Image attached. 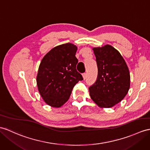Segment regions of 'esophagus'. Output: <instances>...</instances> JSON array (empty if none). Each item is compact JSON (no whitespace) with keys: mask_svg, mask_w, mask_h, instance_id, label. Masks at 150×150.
<instances>
[{"mask_svg":"<svg viewBox=\"0 0 150 150\" xmlns=\"http://www.w3.org/2000/svg\"><path fill=\"white\" fill-rule=\"evenodd\" d=\"M82 76H83V79H85L86 78V73H83V74H82Z\"/></svg>","mask_w":150,"mask_h":150,"instance_id":"34e87169","label":"esophagus"}]
</instances>
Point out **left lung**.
<instances>
[{"label":"left lung","instance_id":"obj_1","mask_svg":"<svg viewBox=\"0 0 150 150\" xmlns=\"http://www.w3.org/2000/svg\"><path fill=\"white\" fill-rule=\"evenodd\" d=\"M98 67L96 82L89 88L90 96L101 108H112L129 92L130 72L125 60L111 45L93 47Z\"/></svg>","mask_w":150,"mask_h":150}]
</instances>
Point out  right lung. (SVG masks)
<instances>
[{
	"label": "right lung",
	"mask_w": 150,
	"mask_h": 150,
	"mask_svg": "<svg viewBox=\"0 0 150 150\" xmlns=\"http://www.w3.org/2000/svg\"><path fill=\"white\" fill-rule=\"evenodd\" d=\"M78 47L66 43L54 47L43 57L36 78L39 92L50 106L60 108L69 100L73 88L83 80L76 71Z\"/></svg>",
	"instance_id": "right-lung-1"
}]
</instances>
